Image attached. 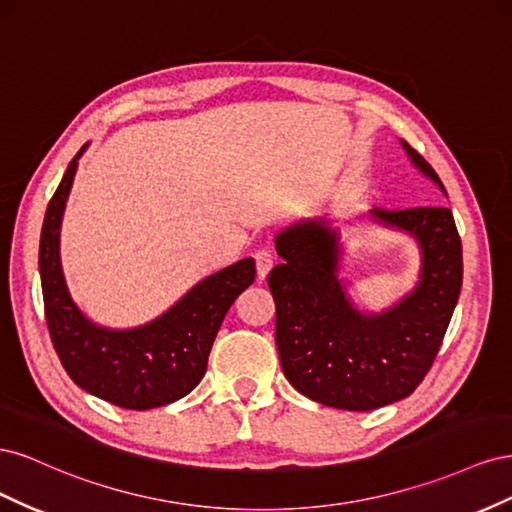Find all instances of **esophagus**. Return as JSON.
Returning a JSON list of instances; mask_svg holds the SVG:
<instances>
[{
  "label": "esophagus",
  "instance_id": "34e87169",
  "mask_svg": "<svg viewBox=\"0 0 512 512\" xmlns=\"http://www.w3.org/2000/svg\"><path fill=\"white\" fill-rule=\"evenodd\" d=\"M256 258V271H258V277L260 280H265V277L269 275V271L273 269L275 265V254L271 250H267V247H262V250H258L254 254Z\"/></svg>",
  "mask_w": 512,
  "mask_h": 512
}]
</instances>
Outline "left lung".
I'll return each instance as SVG.
<instances>
[{"mask_svg": "<svg viewBox=\"0 0 512 512\" xmlns=\"http://www.w3.org/2000/svg\"><path fill=\"white\" fill-rule=\"evenodd\" d=\"M412 162L444 190L436 170L404 143ZM423 250L421 284L382 316L352 309L337 280L335 232L297 224L277 237L284 258L269 273L275 344L284 376L301 395L339 410H376L414 393L442 346L461 290V239L451 209H374Z\"/></svg>", "mask_w": 512, "mask_h": 512, "instance_id": "8db88e82", "label": "left lung"}]
</instances>
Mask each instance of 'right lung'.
<instances>
[{"mask_svg":"<svg viewBox=\"0 0 512 512\" xmlns=\"http://www.w3.org/2000/svg\"><path fill=\"white\" fill-rule=\"evenodd\" d=\"M70 162L46 207L40 235V280L46 327L68 376L87 393L126 410H149L188 395L203 380L213 339L239 294L254 284V258L196 284L164 316L132 331L89 322L70 299L59 262V226L76 173Z\"/></svg>","mask_w":512,"mask_h":512,"instance_id":"obj_1","label":"right lung"}]
</instances>
